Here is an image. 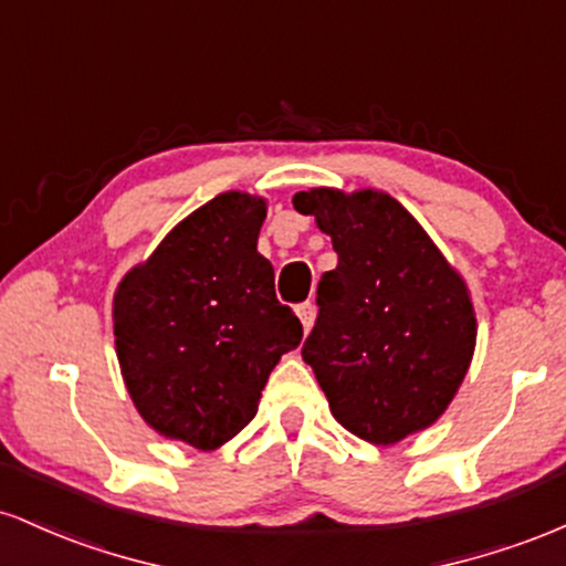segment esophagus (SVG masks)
I'll use <instances>...</instances> for the list:
<instances>
[{"instance_id":"34e87169","label":"esophagus","mask_w":566,"mask_h":566,"mask_svg":"<svg viewBox=\"0 0 566 566\" xmlns=\"http://www.w3.org/2000/svg\"><path fill=\"white\" fill-rule=\"evenodd\" d=\"M297 316H301V322H303V329L305 333H308L311 327H314V319H316V305L311 303V301H305V303H301L297 305Z\"/></svg>"}]
</instances>
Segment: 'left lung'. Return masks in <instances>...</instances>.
<instances>
[{"label": "left lung", "instance_id": "obj_1", "mask_svg": "<svg viewBox=\"0 0 566 566\" xmlns=\"http://www.w3.org/2000/svg\"><path fill=\"white\" fill-rule=\"evenodd\" d=\"M333 239L303 343L329 409L373 444L431 426L469 373L476 316L460 279L399 201L311 188L292 197Z\"/></svg>", "mask_w": 566, "mask_h": 566}]
</instances>
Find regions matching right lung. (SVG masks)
Wrapping results in <instances>:
<instances>
[{
    "mask_svg": "<svg viewBox=\"0 0 566 566\" xmlns=\"http://www.w3.org/2000/svg\"><path fill=\"white\" fill-rule=\"evenodd\" d=\"M263 199L220 193L167 233L114 297L116 356L148 426L218 450L255 418L258 399L303 324L276 301L258 252Z\"/></svg>",
    "mask_w": 566,
    "mask_h": 566,
    "instance_id": "obj_1",
    "label": "right lung"
}]
</instances>
